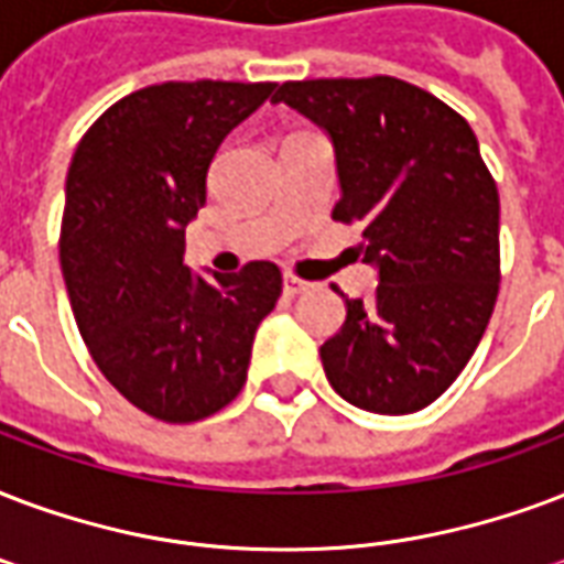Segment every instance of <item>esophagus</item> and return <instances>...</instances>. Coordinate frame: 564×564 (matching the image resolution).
Returning a JSON list of instances; mask_svg holds the SVG:
<instances>
[{
    "label": "esophagus",
    "instance_id": "34e87169",
    "mask_svg": "<svg viewBox=\"0 0 564 564\" xmlns=\"http://www.w3.org/2000/svg\"><path fill=\"white\" fill-rule=\"evenodd\" d=\"M313 283H307V281H301V278H295V274H283V292H286V295H301V292H307L311 290Z\"/></svg>",
    "mask_w": 564,
    "mask_h": 564
}]
</instances>
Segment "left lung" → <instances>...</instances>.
Wrapping results in <instances>:
<instances>
[{"instance_id":"8db88e82","label":"left lung","mask_w":564,"mask_h":564,"mask_svg":"<svg viewBox=\"0 0 564 564\" xmlns=\"http://www.w3.org/2000/svg\"><path fill=\"white\" fill-rule=\"evenodd\" d=\"M272 102L330 139L339 204L378 272L319 349L330 387L372 414L432 405L479 346L500 290V195L470 123L393 76L283 82Z\"/></svg>"}]
</instances>
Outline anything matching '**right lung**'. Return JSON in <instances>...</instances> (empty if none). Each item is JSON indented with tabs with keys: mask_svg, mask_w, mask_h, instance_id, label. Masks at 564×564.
<instances>
[{
	"mask_svg": "<svg viewBox=\"0 0 564 564\" xmlns=\"http://www.w3.org/2000/svg\"><path fill=\"white\" fill-rule=\"evenodd\" d=\"M274 88L150 85L115 102L73 153L58 245L73 316L102 376L165 423L239 397L257 325L281 295L269 260L213 278L183 263L215 150Z\"/></svg>",
	"mask_w": 564,
	"mask_h": 564,
	"instance_id": "1",
	"label": "right lung"
}]
</instances>
